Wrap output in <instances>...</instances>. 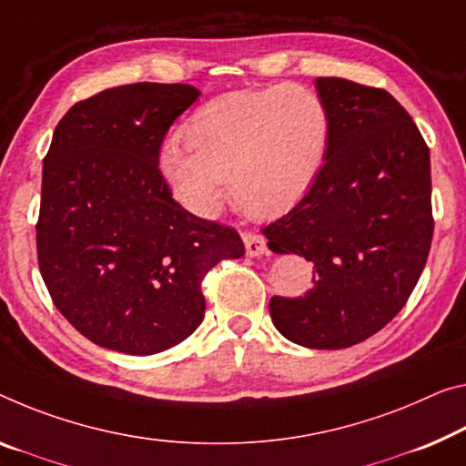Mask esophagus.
Masks as SVG:
<instances>
[{"label":"esophagus","mask_w":466,"mask_h":466,"mask_svg":"<svg viewBox=\"0 0 466 466\" xmlns=\"http://www.w3.org/2000/svg\"><path fill=\"white\" fill-rule=\"evenodd\" d=\"M241 238H243V243H246V254L248 256H262V254L268 252L267 239H264L262 235L246 231V233H241Z\"/></svg>","instance_id":"1"}]
</instances>
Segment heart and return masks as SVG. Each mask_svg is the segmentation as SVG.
<instances>
[{"label": "heart", "instance_id": "1", "mask_svg": "<svg viewBox=\"0 0 466 466\" xmlns=\"http://www.w3.org/2000/svg\"><path fill=\"white\" fill-rule=\"evenodd\" d=\"M168 139L160 170L173 196L199 218H217L227 178L243 210L273 217L310 189L323 167L329 114L302 85L235 91L202 106Z\"/></svg>", "mask_w": 466, "mask_h": 466}]
</instances>
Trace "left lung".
<instances>
[{"label":"left lung","instance_id":"obj_1","mask_svg":"<svg viewBox=\"0 0 466 466\" xmlns=\"http://www.w3.org/2000/svg\"><path fill=\"white\" fill-rule=\"evenodd\" d=\"M329 114L325 164L306 196L262 228L275 254L314 264L306 296L270 299L283 338L341 350L402 310L433 238L431 162L410 114L385 89L319 76Z\"/></svg>","mask_w":466,"mask_h":466}]
</instances>
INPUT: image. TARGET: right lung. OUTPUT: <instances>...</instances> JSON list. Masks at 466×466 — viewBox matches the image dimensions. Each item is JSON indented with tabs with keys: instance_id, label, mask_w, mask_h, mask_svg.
I'll return each mask as SVG.
<instances>
[{
	"instance_id": "add662e5",
	"label": "right lung",
	"mask_w": 466,
	"mask_h": 466,
	"mask_svg": "<svg viewBox=\"0 0 466 466\" xmlns=\"http://www.w3.org/2000/svg\"><path fill=\"white\" fill-rule=\"evenodd\" d=\"M191 85L135 83L75 104L43 158L37 256L78 333L123 354L177 346L204 320L202 279L246 254L231 227L193 217L158 168Z\"/></svg>"
}]
</instances>
